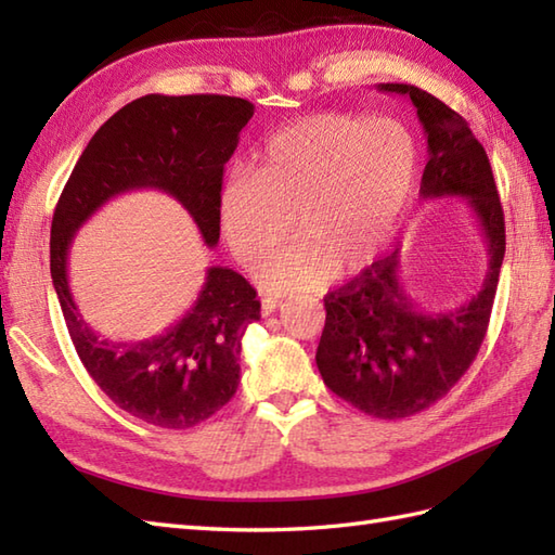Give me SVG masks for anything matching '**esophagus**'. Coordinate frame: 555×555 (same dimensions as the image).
<instances>
[{"instance_id":"1","label":"esophagus","mask_w":555,"mask_h":555,"mask_svg":"<svg viewBox=\"0 0 555 555\" xmlns=\"http://www.w3.org/2000/svg\"><path fill=\"white\" fill-rule=\"evenodd\" d=\"M281 308L279 298H262V314H271Z\"/></svg>"}]
</instances>
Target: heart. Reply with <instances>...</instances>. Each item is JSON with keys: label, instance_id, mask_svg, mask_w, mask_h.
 <instances>
[{"label": "heart", "instance_id": "obj_1", "mask_svg": "<svg viewBox=\"0 0 555 555\" xmlns=\"http://www.w3.org/2000/svg\"><path fill=\"white\" fill-rule=\"evenodd\" d=\"M420 167L408 128L391 119L317 114L281 128L257 169L233 171L219 193V227L245 267L287 237L293 214L301 241L257 271L271 293L326 284L338 264L358 267L391 238Z\"/></svg>", "mask_w": 555, "mask_h": 555}]
</instances>
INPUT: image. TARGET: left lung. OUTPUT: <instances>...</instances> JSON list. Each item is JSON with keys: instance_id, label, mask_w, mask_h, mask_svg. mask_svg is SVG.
I'll return each instance as SVG.
<instances>
[{"instance_id": "1", "label": "left lung", "mask_w": 555, "mask_h": 555, "mask_svg": "<svg viewBox=\"0 0 555 555\" xmlns=\"http://www.w3.org/2000/svg\"><path fill=\"white\" fill-rule=\"evenodd\" d=\"M379 90L410 98L417 109L429 145L420 195L465 197L489 245L485 284L451 312L417 308L400 284L398 250L326 293L314 358L324 384L372 417L400 420L443 398L477 358L496 298L505 221L487 152L463 116L405 82H382Z\"/></svg>"}]
</instances>
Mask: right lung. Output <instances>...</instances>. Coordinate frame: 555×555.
Returning <instances> with one entry per match:
<instances>
[{"instance_id":"right-lung-1","label":"right lung","mask_w":555,"mask_h":555,"mask_svg":"<svg viewBox=\"0 0 555 555\" xmlns=\"http://www.w3.org/2000/svg\"><path fill=\"white\" fill-rule=\"evenodd\" d=\"M253 112L250 102L229 95L133 100L92 135L54 209L52 284L82 367L128 415L162 429L195 427L233 398L241 338L259 320L257 291L238 271L209 267L193 308L162 336L112 344L92 332L70 296L68 247L107 199L138 188L179 199L215 247L223 164Z\"/></svg>"}]
</instances>
